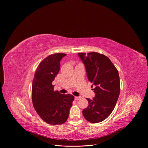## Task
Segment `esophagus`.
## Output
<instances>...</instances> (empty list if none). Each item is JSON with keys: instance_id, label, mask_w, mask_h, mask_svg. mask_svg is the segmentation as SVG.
<instances>
[{"instance_id": "1", "label": "esophagus", "mask_w": 148, "mask_h": 148, "mask_svg": "<svg viewBox=\"0 0 148 148\" xmlns=\"http://www.w3.org/2000/svg\"><path fill=\"white\" fill-rule=\"evenodd\" d=\"M81 97H75V99L76 100V101H77V100H79V99H81Z\"/></svg>"}]
</instances>
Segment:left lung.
<instances>
[{
	"mask_svg": "<svg viewBox=\"0 0 148 148\" xmlns=\"http://www.w3.org/2000/svg\"><path fill=\"white\" fill-rule=\"evenodd\" d=\"M86 67L88 80L95 88L92 99L82 114L86 120L98 123L107 119L114 110L120 92L119 73L108 57L98 53H78ZM93 86H91L92 87Z\"/></svg>",
	"mask_w": 148,
	"mask_h": 148,
	"instance_id": "obj_1",
	"label": "left lung"
}]
</instances>
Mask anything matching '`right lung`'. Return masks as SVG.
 <instances>
[{
    "mask_svg": "<svg viewBox=\"0 0 148 148\" xmlns=\"http://www.w3.org/2000/svg\"><path fill=\"white\" fill-rule=\"evenodd\" d=\"M66 54L56 53L47 57L37 68L32 84L33 107L45 122L61 125L66 122L74 97L54 91L52 82L58 73L60 61Z\"/></svg>",
    "mask_w": 148,
    "mask_h": 148,
    "instance_id": "add662e5",
    "label": "right lung"
}]
</instances>
